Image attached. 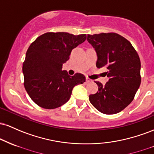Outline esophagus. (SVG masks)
<instances>
[{"instance_id": "1", "label": "esophagus", "mask_w": 154, "mask_h": 154, "mask_svg": "<svg viewBox=\"0 0 154 154\" xmlns=\"http://www.w3.org/2000/svg\"><path fill=\"white\" fill-rule=\"evenodd\" d=\"M91 82V79L88 77H86V82Z\"/></svg>"}]
</instances>
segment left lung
<instances>
[{"label": "left lung", "mask_w": 154, "mask_h": 154, "mask_svg": "<svg viewBox=\"0 0 154 154\" xmlns=\"http://www.w3.org/2000/svg\"><path fill=\"white\" fill-rule=\"evenodd\" d=\"M88 41L96 51V66L105 68L109 81L90 95L92 105L100 112L114 114L125 109L134 99L141 82L140 60L130 41L114 32L88 35Z\"/></svg>", "instance_id": "left-lung-1"}]
</instances>
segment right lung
Segmentation results:
<instances>
[{"label":"right lung","instance_id":"right-lung-1","mask_svg":"<svg viewBox=\"0 0 154 154\" xmlns=\"http://www.w3.org/2000/svg\"><path fill=\"white\" fill-rule=\"evenodd\" d=\"M85 40V34L46 32L31 43L22 72L26 91L37 105L46 109L60 107L69 100L75 85L85 82L82 74L70 76L61 69L72 49Z\"/></svg>","mask_w":154,"mask_h":154}]
</instances>
